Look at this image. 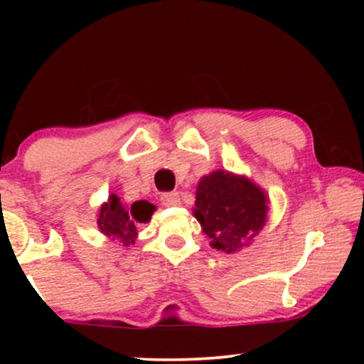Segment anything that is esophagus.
I'll use <instances>...</instances> for the list:
<instances>
[{"instance_id":"obj_1","label":"esophagus","mask_w":364,"mask_h":364,"mask_svg":"<svg viewBox=\"0 0 364 364\" xmlns=\"http://www.w3.org/2000/svg\"><path fill=\"white\" fill-rule=\"evenodd\" d=\"M161 202H162V205H166V207H177V205H181V197H178L177 192L162 193Z\"/></svg>"}]
</instances>
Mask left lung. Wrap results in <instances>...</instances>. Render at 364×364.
Masks as SVG:
<instances>
[{
    "mask_svg": "<svg viewBox=\"0 0 364 364\" xmlns=\"http://www.w3.org/2000/svg\"><path fill=\"white\" fill-rule=\"evenodd\" d=\"M268 203L267 192L250 178L218 168L198 181L193 217L212 248L237 253L265 227Z\"/></svg>",
    "mask_w": 364,
    "mask_h": 364,
    "instance_id": "1",
    "label": "left lung"
}]
</instances>
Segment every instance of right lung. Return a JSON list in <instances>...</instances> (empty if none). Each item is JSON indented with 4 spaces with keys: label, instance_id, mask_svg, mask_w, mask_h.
Returning <instances> with one entry per match:
<instances>
[{
    "label": "right lung",
    "instance_id": "obj_1",
    "mask_svg": "<svg viewBox=\"0 0 364 364\" xmlns=\"http://www.w3.org/2000/svg\"><path fill=\"white\" fill-rule=\"evenodd\" d=\"M156 205L147 200H137L132 205L121 202L116 193H111L97 210V228L107 240L122 247L136 243L139 227L151 220Z\"/></svg>",
    "mask_w": 364,
    "mask_h": 364
}]
</instances>
